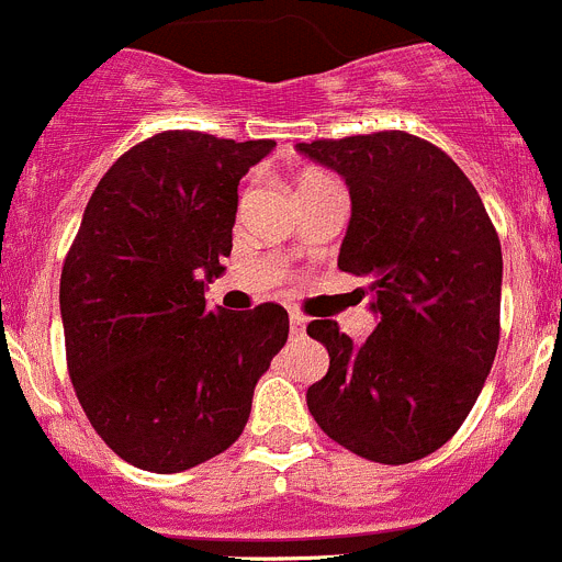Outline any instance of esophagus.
<instances>
[{"label":"esophagus","mask_w":562,"mask_h":562,"mask_svg":"<svg viewBox=\"0 0 562 562\" xmlns=\"http://www.w3.org/2000/svg\"><path fill=\"white\" fill-rule=\"evenodd\" d=\"M288 322H291V333H293V336H302V333H305V316H302V313L291 311Z\"/></svg>","instance_id":"esophagus-1"}]
</instances>
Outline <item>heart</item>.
I'll return each mask as SVG.
<instances>
[{
    "label": "heart",
    "instance_id": "obj_1",
    "mask_svg": "<svg viewBox=\"0 0 562 562\" xmlns=\"http://www.w3.org/2000/svg\"><path fill=\"white\" fill-rule=\"evenodd\" d=\"M316 176H322V173H305V176H302V179H300V181H307V179H316Z\"/></svg>",
    "mask_w": 562,
    "mask_h": 562
}]
</instances>
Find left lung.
Listing matches in <instances>:
<instances>
[{
    "label": "left lung",
    "instance_id": "obj_1",
    "mask_svg": "<svg viewBox=\"0 0 562 562\" xmlns=\"http://www.w3.org/2000/svg\"><path fill=\"white\" fill-rule=\"evenodd\" d=\"M296 148L350 187L338 269L369 277L378 327L352 344L333 318L307 336L330 369L307 389L318 428L347 451L408 464L442 448L470 414L502 333V244L451 156L406 131Z\"/></svg>",
    "mask_w": 562,
    "mask_h": 562
}]
</instances>
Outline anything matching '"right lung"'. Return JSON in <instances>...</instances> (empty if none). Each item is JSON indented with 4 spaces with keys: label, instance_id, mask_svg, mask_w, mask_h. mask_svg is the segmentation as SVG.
<instances>
[{
    "label": "right lung",
    "instance_id": "right-lung-1",
    "mask_svg": "<svg viewBox=\"0 0 562 562\" xmlns=\"http://www.w3.org/2000/svg\"><path fill=\"white\" fill-rule=\"evenodd\" d=\"M274 145L161 131L86 204L60 271L67 369L94 431L134 468L181 473L224 453L285 347L282 305L204 300L232 251L237 184Z\"/></svg>",
    "mask_w": 562,
    "mask_h": 562
}]
</instances>
